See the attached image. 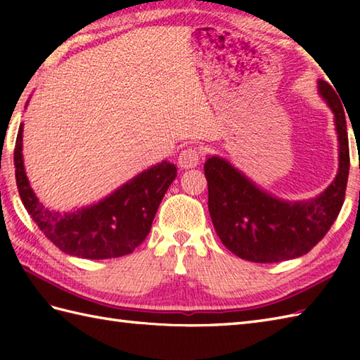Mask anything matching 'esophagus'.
<instances>
[{"mask_svg": "<svg viewBox=\"0 0 360 360\" xmlns=\"http://www.w3.org/2000/svg\"><path fill=\"white\" fill-rule=\"evenodd\" d=\"M201 160V151L195 147H187L179 153L178 156V164L181 168H195Z\"/></svg>", "mask_w": 360, "mask_h": 360, "instance_id": "1", "label": "esophagus"}]
</instances>
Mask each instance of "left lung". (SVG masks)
<instances>
[{"label":"left lung","instance_id":"obj_1","mask_svg":"<svg viewBox=\"0 0 360 360\" xmlns=\"http://www.w3.org/2000/svg\"><path fill=\"white\" fill-rule=\"evenodd\" d=\"M319 93L334 114L339 141V170L322 193L307 201H286L267 193L219 156L204 164L209 212L224 246L254 263H278L302 257L323 238L345 201L349 147L345 110L330 83L317 82Z\"/></svg>","mask_w":360,"mask_h":360}]
</instances>
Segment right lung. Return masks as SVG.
Listing matches in <instances>:
<instances>
[{
  "label": "right lung",
  "instance_id": "1",
  "mask_svg": "<svg viewBox=\"0 0 360 360\" xmlns=\"http://www.w3.org/2000/svg\"><path fill=\"white\" fill-rule=\"evenodd\" d=\"M13 165L20 198L38 229L65 254L88 259L131 254L147 238L159 204L178 176L174 164L162 160L96 204L58 212L46 207L29 184L22 160V124L15 142Z\"/></svg>",
  "mask_w": 360,
  "mask_h": 360
}]
</instances>
